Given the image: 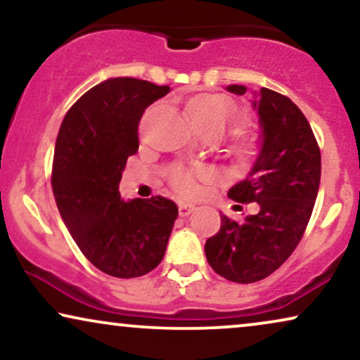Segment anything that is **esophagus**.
I'll return each mask as SVG.
<instances>
[{"mask_svg":"<svg viewBox=\"0 0 360 360\" xmlns=\"http://www.w3.org/2000/svg\"><path fill=\"white\" fill-rule=\"evenodd\" d=\"M195 205H191V203H179V213H180V217H188V214H191L195 212Z\"/></svg>","mask_w":360,"mask_h":360,"instance_id":"esophagus-1","label":"esophagus"}]
</instances>
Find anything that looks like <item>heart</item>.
Here are the masks:
<instances>
[{"instance_id": "b5f03b06", "label": "heart", "mask_w": 360, "mask_h": 360, "mask_svg": "<svg viewBox=\"0 0 360 360\" xmlns=\"http://www.w3.org/2000/svg\"><path fill=\"white\" fill-rule=\"evenodd\" d=\"M186 114L191 124L200 132L212 129L223 130L235 119L236 107L228 97L221 94H197L186 102ZM172 186L184 197H190L197 191L195 172L185 167H175L170 174Z\"/></svg>"}]
</instances>
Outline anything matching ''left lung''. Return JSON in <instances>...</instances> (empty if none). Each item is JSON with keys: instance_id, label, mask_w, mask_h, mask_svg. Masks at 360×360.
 I'll use <instances>...</instances> for the list:
<instances>
[{"instance_id": "left-lung-1", "label": "left lung", "mask_w": 360, "mask_h": 360, "mask_svg": "<svg viewBox=\"0 0 360 360\" xmlns=\"http://www.w3.org/2000/svg\"><path fill=\"white\" fill-rule=\"evenodd\" d=\"M226 91L243 96L248 89L231 84ZM251 105L259 117V152L228 197L256 202L258 212L240 223L221 214L220 231L205 243L213 271L243 284L268 278L291 256L311 218L321 181V152L300 107L266 87L255 92Z\"/></svg>"}]
</instances>
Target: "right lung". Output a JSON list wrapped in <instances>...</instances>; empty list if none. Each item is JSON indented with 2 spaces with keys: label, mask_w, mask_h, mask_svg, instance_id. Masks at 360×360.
<instances>
[{
  "label": "right lung",
  "mask_w": 360,
  "mask_h": 360,
  "mask_svg": "<svg viewBox=\"0 0 360 360\" xmlns=\"http://www.w3.org/2000/svg\"><path fill=\"white\" fill-rule=\"evenodd\" d=\"M170 92L135 77H110L74 104L54 148L53 193L60 218L82 255L114 278L157 268L179 208L169 198H120L127 158L139 150V122Z\"/></svg>",
  "instance_id": "1"
}]
</instances>
